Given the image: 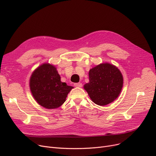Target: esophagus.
Instances as JSON below:
<instances>
[{
  "instance_id": "1",
  "label": "esophagus",
  "mask_w": 156,
  "mask_h": 156,
  "mask_svg": "<svg viewBox=\"0 0 156 156\" xmlns=\"http://www.w3.org/2000/svg\"><path fill=\"white\" fill-rule=\"evenodd\" d=\"M74 86L76 87H82V83H74Z\"/></svg>"
}]
</instances>
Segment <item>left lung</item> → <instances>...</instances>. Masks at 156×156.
Here are the masks:
<instances>
[{"label":"left lung","instance_id":"obj_1","mask_svg":"<svg viewBox=\"0 0 156 156\" xmlns=\"http://www.w3.org/2000/svg\"><path fill=\"white\" fill-rule=\"evenodd\" d=\"M89 83L84 85L92 101L104 106L119 96L123 83L120 71L114 66L101 64L89 71Z\"/></svg>","mask_w":156,"mask_h":156}]
</instances>
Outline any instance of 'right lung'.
<instances>
[{
	"label": "right lung",
	"mask_w": 156,
	"mask_h": 156,
	"mask_svg": "<svg viewBox=\"0 0 156 156\" xmlns=\"http://www.w3.org/2000/svg\"><path fill=\"white\" fill-rule=\"evenodd\" d=\"M30 87L36 101L47 109L60 107L73 88L61 82L56 68L49 64H42L33 73Z\"/></svg>",
	"instance_id": "right-lung-1"
}]
</instances>
